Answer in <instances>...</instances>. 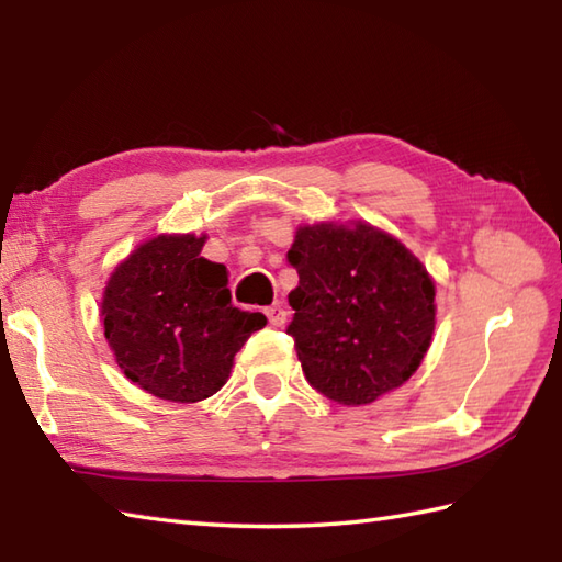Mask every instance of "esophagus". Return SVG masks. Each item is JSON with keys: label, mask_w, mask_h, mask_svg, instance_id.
<instances>
[{"label": "esophagus", "mask_w": 562, "mask_h": 562, "mask_svg": "<svg viewBox=\"0 0 562 562\" xmlns=\"http://www.w3.org/2000/svg\"><path fill=\"white\" fill-rule=\"evenodd\" d=\"M266 316L270 321V326H284V321H288V312H284L282 304H272L266 308Z\"/></svg>", "instance_id": "obj_1"}]
</instances>
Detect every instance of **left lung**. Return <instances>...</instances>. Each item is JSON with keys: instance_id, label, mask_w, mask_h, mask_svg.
<instances>
[{"instance_id": "left-lung-1", "label": "left lung", "mask_w": 562, "mask_h": 562, "mask_svg": "<svg viewBox=\"0 0 562 562\" xmlns=\"http://www.w3.org/2000/svg\"><path fill=\"white\" fill-rule=\"evenodd\" d=\"M300 284L288 326L306 381L342 405L372 403L420 367L435 330V284L396 238L302 226L288 254Z\"/></svg>"}]
</instances>
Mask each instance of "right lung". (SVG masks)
Here are the masks:
<instances>
[{"mask_svg": "<svg viewBox=\"0 0 562 562\" xmlns=\"http://www.w3.org/2000/svg\"><path fill=\"white\" fill-rule=\"evenodd\" d=\"M205 236H157L115 268L103 294L105 340L130 381L164 401L217 393L266 316L232 304L226 268L200 258Z\"/></svg>", "mask_w": 562, "mask_h": 562, "instance_id": "1", "label": "right lung"}]
</instances>
